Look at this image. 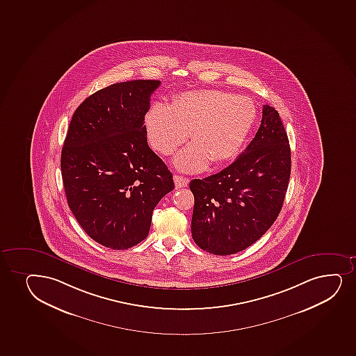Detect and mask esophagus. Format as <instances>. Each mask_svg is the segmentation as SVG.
I'll use <instances>...</instances> for the list:
<instances>
[{
	"instance_id": "1",
	"label": "esophagus",
	"mask_w": 356,
	"mask_h": 356,
	"mask_svg": "<svg viewBox=\"0 0 356 356\" xmlns=\"http://www.w3.org/2000/svg\"><path fill=\"white\" fill-rule=\"evenodd\" d=\"M173 180H175V185H176V188H185V186H188V181H190L188 178L178 176V175H176V176L173 177Z\"/></svg>"
}]
</instances>
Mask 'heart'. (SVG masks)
<instances>
[{"label": "heart", "instance_id": "b5f03b06", "mask_svg": "<svg viewBox=\"0 0 356 356\" xmlns=\"http://www.w3.org/2000/svg\"><path fill=\"white\" fill-rule=\"evenodd\" d=\"M258 119V106L247 96L220 90L188 91L173 104L156 102L145 116L152 147L170 156L188 140L175 163L185 172L203 171L238 156Z\"/></svg>", "mask_w": 356, "mask_h": 356}]
</instances>
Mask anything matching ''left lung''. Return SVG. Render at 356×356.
Here are the masks:
<instances>
[{
  "label": "left lung",
  "mask_w": 356,
  "mask_h": 356,
  "mask_svg": "<svg viewBox=\"0 0 356 356\" xmlns=\"http://www.w3.org/2000/svg\"><path fill=\"white\" fill-rule=\"evenodd\" d=\"M290 173L286 131L278 111L266 104L258 133L245 152L216 175L190 181L193 241L215 255L248 248L277 220Z\"/></svg>",
  "instance_id": "8db88e82"
}]
</instances>
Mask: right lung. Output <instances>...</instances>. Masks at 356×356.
<instances>
[{
  "mask_svg": "<svg viewBox=\"0 0 356 356\" xmlns=\"http://www.w3.org/2000/svg\"><path fill=\"white\" fill-rule=\"evenodd\" d=\"M160 81L136 79L96 91L78 106L63 146L66 200L83 230L111 250L147 237L152 213L175 188L148 147L145 115Z\"/></svg>",
  "mask_w": 356,
  "mask_h": 356,
  "instance_id": "1",
  "label": "right lung"
}]
</instances>
